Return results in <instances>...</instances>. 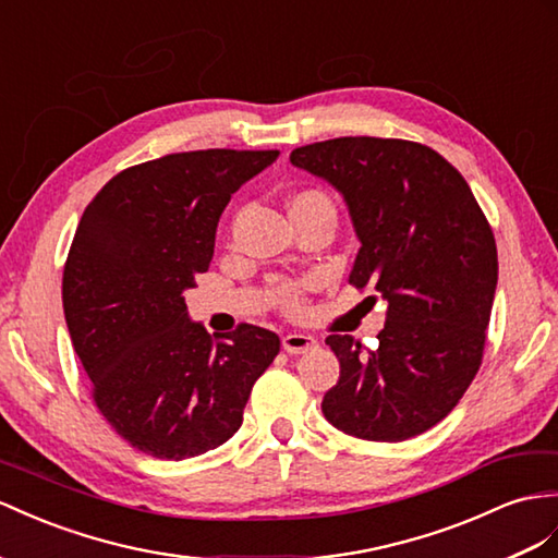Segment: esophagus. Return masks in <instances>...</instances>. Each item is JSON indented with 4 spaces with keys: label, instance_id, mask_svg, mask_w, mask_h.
<instances>
[{
    "label": "esophagus",
    "instance_id": "1",
    "mask_svg": "<svg viewBox=\"0 0 558 558\" xmlns=\"http://www.w3.org/2000/svg\"><path fill=\"white\" fill-rule=\"evenodd\" d=\"M318 347V339L304 332H288L282 337V349L288 353H306Z\"/></svg>",
    "mask_w": 558,
    "mask_h": 558
}]
</instances>
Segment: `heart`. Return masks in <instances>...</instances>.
<instances>
[{"label":"heart","instance_id":"obj_1","mask_svg":"<svg viewBox=\"0 0 558 558\" xmlns=\"http://www.w3.org/2000/svg\"><path fill=\"white\" fill-rule=\"evenodd\" d=\"M294 205H325V207H330V199H327L318 191H304V193H299V195L292 197L290 207H294ZM278 294L282 299V304H288L290 308H299V304H302V294H299V288L294 282H280Z\"/></svg>","mask_w":558,"mask_h":558}]
</instances>
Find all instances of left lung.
I'll return each mask as SVG.
<instances>
[{"label":"left lung","instance_id":"obj_1","mask_svg":"<svg viewBox=\"0 0 558 558\" xmlns=\"http://www.w3.org/2000/svg\"><path fill=\"white\" fill-rule=\"evenodd\" d=\"M290 162L344 197L361 242L349 282L389 304L379 349L325 339L339 379L323 415L365 440L417 436L478 373L497 288L490 226L460 171L422 143L344 136L296 148Z\"/></svg>","mask_w":558,"mask_h":558}]
</instances>
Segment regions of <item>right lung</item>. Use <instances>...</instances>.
I'll list each match as a JSON object with an SVG mask.
<instances>
[{
    "instance_id": "right-lung-1",
    "label": "right lung",
    "mask_w": 558,
    "mask_h": 558,
    "mask_svg": "<svg viewBox=\"0 0 558 558\" xmlns=\"http://www.w3.org/2000/svg\"><path fill=\"white\" fill-rule=\"evenodd\" d=\"M278 150H193L120 171L84 209L63 270V311L94 401L132 448L189 460L242 424L276 332L209 337L183 292L207 274L228 199Z\"/></svg>"
}]
</instances>
